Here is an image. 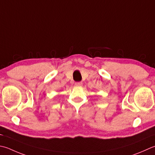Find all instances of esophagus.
Masks as SVG:
<instances>
[{
    "mask_svg": "<svg viewBox=\"0 0 155 155\" xmlns=\"http://www.w3.org/2000/svg\"><path fill=\"white\" fill-rule=\"evenodd\" d=\"M82 84H83V83H82V82H76L75 83L76 86H81Z\"/></svg>",
    "mask_w": 155,
    "mask_h": 155,
    "instance_id": "34e87169",
    "label": "esophagus"
}]
</instances>
